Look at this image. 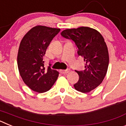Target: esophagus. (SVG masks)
I'll use <instances>...</instances> for the list:
<instances>
[{"mask_svg": "<svg viewBox=\"0 0 126 126\" xmlns=\"http://www.w3.org/2000/svg\"><path fill=\"white\" fill-rule=\"evenodd\" d=\"M69 71H70L69 69H65V70H60V73H62V74H67V73H68Z\"/></svg>", "mask_w": 126, "mask_h": 126, "instance_id": "34e87169", "label": "esophagus"}]
</instances>
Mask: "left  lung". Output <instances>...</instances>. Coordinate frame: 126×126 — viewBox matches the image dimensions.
I'll return each mask as SVG.
<instances>
[{
    "label": "left lung",
    "instance_id": "obj_1",
    "mask_svg": "<svg viewBox=\"0 0 126 126\" xmlns=\"http://www.w3.org/2000/svg\"><path fill=\"white\" fill-rule=\"evenodd\" d=\"M61 34L74 42L78 55L85 62L84 71H76L79 78L74 88L82 93L91 92L102 83L108 69L109 52L104 38L96 30L83 26L65 30Z\"/></svg>",
    "mask_w": 126,
    "mask_h": 126
}]
</instances>
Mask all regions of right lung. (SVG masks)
Returning <instances> with one entry per match:
<instances>
[{"mask_svg": "<svg viewBox=\"0 0 126 126\" xmlns=\"http://www.w3.org/2000/svg\"><path fill=\"white\" fill-rule=\"evenodd\" d=\"M60 31L59 28L36 26L24 35L20 43L17 54L19 71L24 83L34 92L48 91L59 76V72L50 66L45 68L43 56Z\"/></svg>", "mask_w": 126, "mask_h": 126, "instance_id": "add662e5", "label": "right lung"}]
</instances>
